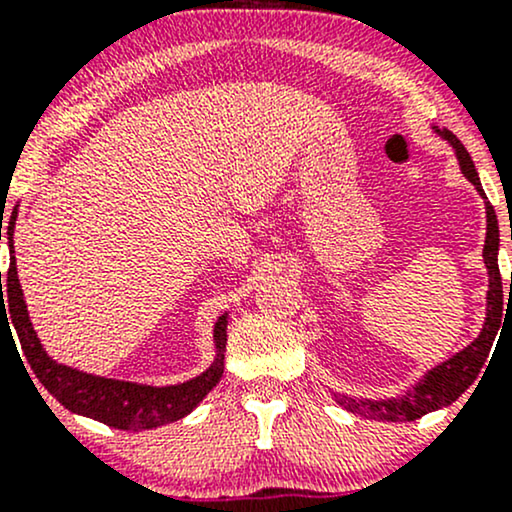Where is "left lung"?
Here are the masks:
<instances>
[{"mask_svg":"<svg viewBox=\"0 0 512 512\" xmlns=\"http://www.w3.org/2000/svg\"><path fill=\"white\" fill-rule=\"evenodd\" d=\"M436 129V134L448 142L455 149L457 161L464 178L477 187V192L486 199L484 190H481V182L474 168L472 156L467 154L460 139L448 129ZM498 219L496 211L489 202H486V243H484V264L489 269V291H486V320L484 330L472 344L464 346L460 354H455L448 361H443L440 366L431 368L424 378L419 380L411 390L404 392L402 397H390V399H356L349 395H334L339 404L351 414L363 416V419H375V421H414L428 414V411H436L448 407L455 402L457 397L467 390L469 385L477 380L481 366L486 363L493 339H496L498 327L503 320V281L501 272H498ZM512 289V281H510Z\"/></svg>","mask_w":512,"mask_h":512,"instance_id":"obj_1","label":"left lung"}]
</instances>
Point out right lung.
Wrapping results in <instances>:
<instances>
[{
	"label": "right lung",
	"mask_w": 512,
	"mask_h": 512,
	"mask_svg": "<svg viewBox=\"0 0 512 512\" xmlns=\"http://www.w3.org/2000/svg\"><path fill=\"white\" fill-rule=\"evenodd\" d=\"M16 214H19L16 209L11 211L7 231L11 260L7 274V291H2L0 272V327L4 322V325L9 327V334L11 327H14L16 337H19L21 342L23 356L31 363V370L35 373V378L40 380V385H43L57 402L64 404V409L74 411V414L88 416V419L101 421L105 426L120 428V431H149V428L173 424V421L190 414V411L214 390L223 375L228 313H223L214 325V363H211L202 375L187 380V383L166 387L139 385L127 383V380L101 378V375H91L84 373V370H76L64 366V363H57L55 358L48 356L43 344H40L38 334L33 330L31 317H28L26 301H23V291L19 284V274H16L14 257ZM9 321L12 322L11 326L8 325ZM28 378H31V375H28ZM35 390H38V387H35Z\"/></svg>",
	"instance_id": "1"
}]
</instances>
